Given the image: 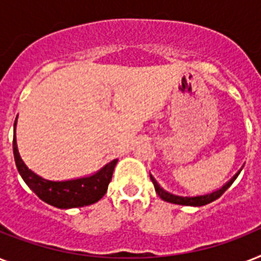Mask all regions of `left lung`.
I'll list each match as a JSON object with an SVG mask.
<instances>
[{
	"instance_id": "left-lung-1",
	"label": "left lung",
	"mask_w": 261,
	"mask_h": 261,
	"mask_svg": "<svg viewBox=\"0 0 261 261\" xmlns=\"http://www.w3.org/2000/svg\"><path fill=\"white\" fill-rule=\"evenodd\" d=\"M239 173H236L230 181H227L222 188H219V190L214 191V192H211V194L199 195V196H178V195L171 194V192H168V191L164 190L163 187H160V184L155 181V178L153 177L151 174H150V178H151V181H153V184H154L155 192H157L160 198L163 199V200H165V202L174 203V204H181V206H195V207L198 206L199 207V206H204V204H208V203L214 202L215 199H218L219 196H221V195H222L223 192H225V191H226L231 184H233V181L237 178Z\"/></svg>"
}]
</instances>
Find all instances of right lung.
<instances>
[{
  "instance_id": "right-lung-1",
  "label": "right lung",
  "mask_w": 261,
  "mask_h": 261,
  "mask_svg": "<svg viewBox=\"0 0 261 261\" xmlns=\"http://www.w3.org/2000/svg\"><path fill=\"white\" fill-rule=\"evenodd\" d=\"M17 122V118H16ZM14 122V130H16ZM13 154L18 173L21 174L25 184L42 199L43 202L58 208H73V207H84L98 202L106 195L108 190L115 165L118 160H114L102 167L98 172L87 177L65 180V181H53L39 176L31 169H28L21 160L17 150L16 134L13 137Z\"/></svg>"
}]
</instances>
